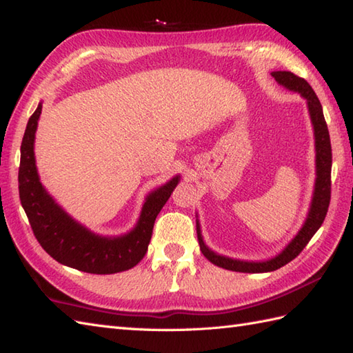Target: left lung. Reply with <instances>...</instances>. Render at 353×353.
<instances>
[{
	"label": "left lung",
	"instance_id": "8db88e82",
	"mask_svg": "<svg viewBox=\"0 0 353 353\" xmlns=\"http://www.w3.org/2000/svg\"><path fill=\"white\" fill-rule=\"evenodd\" d=\"M272 78L279 82L280 85L288 88L289 92L300 93L301 98L306 99L307 112L310 116L314 128V139H315V185L312 192V200H310V208L305 223L300 228V231L295 234V237L289 241L280 254L272 259L261 260V261H248L231 259L226 255H220L210 250L202 237V230H200L199 220H196L197 226V239L200 245V251L208 259L211 263L217 265L223 269L236 272H248V274H260V272H271L281 266L288 265L299 255L309 240L314 237V234L320 230L324 217L327 214L329 202H330V171H332V148H330V137L329 130L324 121L323 107L316 98L315 92L307 82L295 76L291 72H272Z\"/></svg>",
	"mask_w": 353,
	"mask_h": 353
}]
</instances>
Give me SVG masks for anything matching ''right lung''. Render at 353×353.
Here are the masks:
<instances>
[{"instance_id":"add662e5","label":"right lung","mask_w":353,"mask_h":353,"mask_svg":"<svg viewBox=\"0 0 353 353\" xmlns=\"http://www.w3.org/2000/svg\"><path fill=\"white\" fill-rule=\"evenodd\" d=\"M43 102L27 122L21 143L18 172L19 199L34 237L44 251L61 265L88 274H116L136 266L147 254L157 214L167 203L181 176H174L145 197L133 230L116 237L99 236L65 212L39 181L34 161V133Z\"/></svg>"}]
</instances>
